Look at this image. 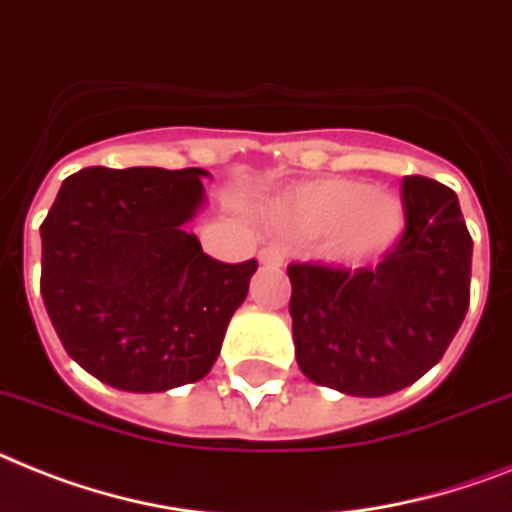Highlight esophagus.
Listing matches in <instances>:
<instances>
[{
    "label": "esophagus",
    "mask_w": 512,
    "mask_h": 512,
    "mask_svg": "<svg viewBox=\"0 0 512 512\" xmlns=\"http://www.w3.org/2000/svg\"><path fill=\"white\" fill-rule=\"evenodd\" d=\"M260 265H281L284 263V252L278 247H265L260 249V255H257Z\"/></svg>",
    "instance_id": "1"
}]
</instances>
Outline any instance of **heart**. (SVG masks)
Returning a JSON list of instances; mask_svg holds the SVG:
<instances>
[{"instance_id": "1", "label": "heart", "mask_w": 512, "mask_h": 512, "mask_svg": "<svg viewBox=\"0 0 512 512\" xmlns=\"http://www.w3.org/2000/svg\"><path fill=\"white\" fill-rule=\"evenodd\" d=\"M273 218L292 234H328V257L347 265L381 255L405 226L400 197L384 189H368L350 178L299 186L278 202Z\"/></svg>"}]
</instances>
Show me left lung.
Instances as JSON below:
<instances>
[{"label":"left lung","mask_w":512,"mask_h":512,"mask_svg":"<svg viewBox=\"0 0 512 512\" xmlns=\"http://www.w3.org/2000/svg\"><path fill=\"white\" fill-rule=\"evenodd\" d=\"M405 231L376 268L292 263L294 355L313 384L384 397L415 384L450 347L471 302L473 239L455 191L402 181Z\"/></svg>","instance_id":"1"}]
</instances>
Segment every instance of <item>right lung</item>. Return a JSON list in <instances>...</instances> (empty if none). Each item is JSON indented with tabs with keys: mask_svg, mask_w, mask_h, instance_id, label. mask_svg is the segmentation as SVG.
Wrapping results in <instances>:
<instances>
[{
	"mask_svg": "<svg viewBox=\"0 0 512 512\" xmlns=\"http://www.w3.org/2000/svg\"><path fill=\"white\" fill-rule=\"evenodd\" d=\"M202 168H86L41 223V297L62 347L123 392L205 378L257 270L218 263L186 231Z\"/></svg>",
	"mask_w": 512,
	"mask_h": 512,
	"instance_id": "add662e5",
	"label": "right lung"
}]
</instances>
